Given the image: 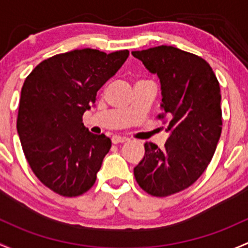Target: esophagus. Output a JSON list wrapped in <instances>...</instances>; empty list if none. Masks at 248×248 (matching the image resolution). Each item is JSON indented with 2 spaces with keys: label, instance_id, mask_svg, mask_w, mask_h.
<instances>
[{
  "label": "esophagus",
  "instance_id": "1",
  "mask_svg": "<svg viewBox=\"0 0 248 248\" xmlns=\"http://www.w3.org/2000/svg\"><path fill=\"white\" fill-rule=\"evenodd\" d=\"M111 141L113 144H118V143L126 142V139H124V137H121V136H112Z\"/></svg>",
  "mask_w": 248,
  "mask_h": 248
}]
</instances>
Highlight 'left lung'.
Listing matches in <instances>:
<instances>
[{
  "label": "left lung",
  "mask_w": 248,
  "mask_h": 248,
  "mask_svg": "<svg viewBox=\"0 0 248 248\" xmlns=\"http://www.w3.org/2000/svg\"><path fill=\"white\" fill-rule=\"evenodd\" d=\"M161 83L162 113L170 137L165 147L144 143V156L134 168L142 190L167 197L192 185L214 156L222 131L221 91L203 58L161 45L132 51Z\"/></svg>",
  "instance_id": "8db88e82"
}]
</instances>
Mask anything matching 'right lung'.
Masks as SVG:
<instances>
[{"label": "right lung", "mask_w": 248, "mask_h": 248, "mask_svg": "<svg viewBox=\"0 0 248 248\" xmlns=\"http://www.w3.org/2000/svg\"><path fill=\"white\" fill-rule=\"evenodd\" d=\"M127 57V50H74L43 61L25 80L17 134L33 173L53 192L76 197L95 183L112 143L89 132L82 116Z\"/></svg>", "instance_id": "1"}]
</instances>
